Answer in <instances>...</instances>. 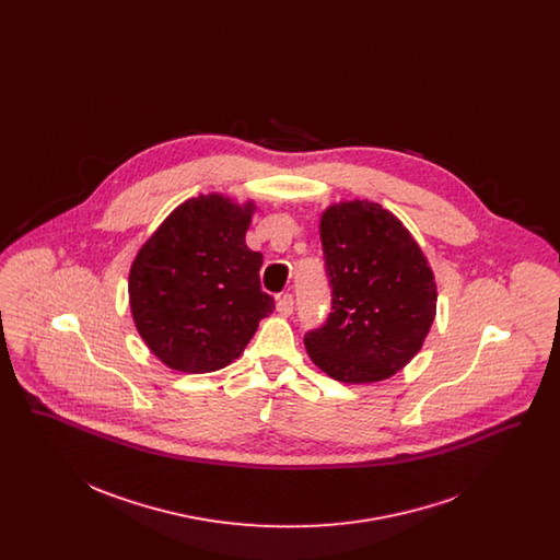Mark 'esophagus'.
<instances>
[{"label":"esophagus","instance_id":"esophagus-1","mask_svg":"<svg viewBox=\"0 0 560 560\" xmlns=\"http://www.w3.org/2000/svg\"><path fill=\"white\" fill-rule=\"evenodd\" d=\"M277 311L283 315V317H290L293 313V295L292 293H283L279 295L277 300Z\"/></svg>","mask_w":560,"mask_h":560}]
</instances>
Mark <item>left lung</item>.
<instances>
[{"label": "left lung", "mask_w": 560, "mask_h": 560, "mask_svg": "<svg viewBox=\"0 0 560 560\" xmlns=\"http://www.w3.org/2000/svg\"><path fill=\"white\" fill-rule=\"evenodd\" d=\"M331 313L304 336L320 372L345 384L382 382L424 345L436 283L418 241L373 201H340L320 215Z\"/></svg>", "instance_id": "1"}]
</instances>
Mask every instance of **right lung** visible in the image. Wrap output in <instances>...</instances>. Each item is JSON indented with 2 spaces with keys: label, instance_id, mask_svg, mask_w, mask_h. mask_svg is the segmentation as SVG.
I'll list each match as a JSON object with an SVG mask.
<instances>
[{
  "label": "right lung",
  "instance_id": "add662e5",
  "mask_svg": "<svg viewBox=\"0 0 560 560\" xmlns=\"http://www.w3.org/2000/svg\"><path fill=\"white\" fill-rule=\"evenodd\" d=\"M254 212V201L199 195L138 249L128 279L133 325L170 370L226 368L275 311L260 288L262 254L245 243Z\"/></svg>",
  "mask_w": 560,
  "mask_h": 560
}]
</instances>
